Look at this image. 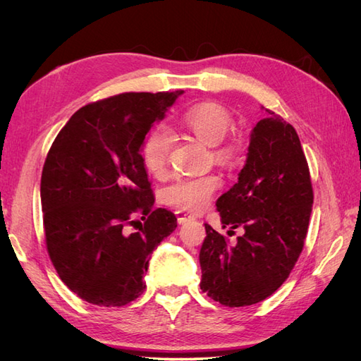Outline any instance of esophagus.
Instances as JSON below:
<instances>
[{"instance_id":"1","label":"esophagus","mask_w":361,"mask_h":361,"mask_svg":"<svg viewBox=\"0 0 361 361\" xmlns=\"http://www.w3.org/2000/svg\"><path fill=\"white\" fill-rule=\"evenodd\" d=\"M174 214H176V218H178V223H179V224H185V223L190 221V220H192V218H194L191 214L185 212V211H182V209L176 211Z\"/></svg>"}]
</instances>
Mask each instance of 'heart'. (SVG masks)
<instances>
[{"label":"heart","instance_id":"heart-1","mask_svg":"<svg viewBox=\"0 0 361 361\" xmlns=\"http://www.w3.org/2000/svg\"><path fill=\"white\" fill-rule=\"evenodd\" d=\"M180 122L203 143L215 146L214 155L218 161L226 164L236 161L239 149H241L238 138L231 137L222 140L232 126V116L224 106L215 102L192 105L180 116ZM171 150V134L166 128H155L141 146V158H143L146 170L155 178L166 176L170 166ZM220 187L221 180L215 174L183 178L173 183L166 191V200L169 204L176 206L179 209L202 212L211 203Z\"/></svg>","mask_w":361,"mask_h":361}]
</instances>
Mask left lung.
I'll return each mask as SVG.
<instances>
[{
  "label": "left lung",
  "instance_id": "1",
  "mask_svg": "<svg viewBox=\"0 0 361 361\" xmlns=\"http://www.w3.org/2000/svg\"><path fill=\"white\" fill-rule=\"evenodd\" d=\"M251 133L238 182L216 200L223 227H243L231 245L204 224L200 289L227 307L264 301L301 255L313 204L309 164L297 130L267 110Z\"/></svg>",
  "mask_w": 361,
  "mask_h": 361
}]
</instances>
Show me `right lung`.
I'll list each match as a JSON object with an SVG mask.
<instances>
[{
    "label": "right lung",
    "instance_id": "right-lung-1",
    "mask_svg": "<svg viewBox=\"0 0 361 361\" xmlns=\"http://www.w3.org/2000/svg\"><path fill=\"white\" fill-rule=\"evenodd\" d=\"M179 94L129 92L87 104L48 152L47 250L61 281L87 302L122 307L138 298L152 251L178 227L173 212L154 207L140 149Z\"/></svg>",
    "mask_w": 361,
    "mask_h": 361
}]
</instances>
